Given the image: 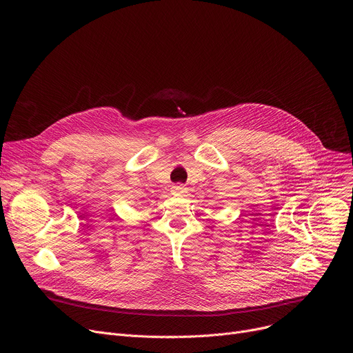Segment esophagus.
<instances>
[{"label":"esophagus","mask_w":353,"mask_h":353,"mask_svg":"<svg viewBox=\"0 0 353 353\" xmlns=\"http://www.w3.org/2000/svg\"><path fill=\"white\" fill-rule=\"evenodd\" d=\"M173 190H174V192H177V194H183V192H185V187L184 185H181V184H179V185H174L173 187Z\"/></svg>","instance_id":"1"}]
</instances>
